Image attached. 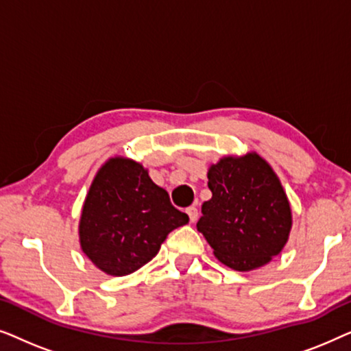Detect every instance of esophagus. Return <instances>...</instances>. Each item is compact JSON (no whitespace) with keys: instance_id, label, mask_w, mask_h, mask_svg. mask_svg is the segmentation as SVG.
I'll use <instances>...</instances> for the list:
<instances>
[{"instance_id":"obj_1","label":"esophagus","mask_w":351,"mask_h":351,"mask_svg":"<svg viewBox=\"0 0 351 351\" xmlns=\"http://www.w3.org/2000/svg\"><path fill=\"white\" fill-rule=\"evenodd\" d=\"M186 214H189L190 222H196V220H198V209H196L195 206H190V208L186 209Z\"/></svg>"}]
</instances>
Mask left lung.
<instances>
[{
	"label": "left lung",
	"mask_w": 351,
	"mask_h": 351,
	"mask_svg": "<svg viewBox=\"0 0 351 351\" xmlns=\"http://www.w3.org/2000/svg\"><path fill=\"white\" fill-rule=\"evenodd\" d=\"M213 198L201 206L196 227L215 257L230 268L249 271L265 265L285 247L291 208L278 177L256 153L223 158L210 166Z\"/></svg>",
	"instance_id": "obj_1"
}]
</instances>
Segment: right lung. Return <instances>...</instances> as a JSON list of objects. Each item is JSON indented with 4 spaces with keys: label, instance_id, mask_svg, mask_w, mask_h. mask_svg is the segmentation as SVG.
Here are the masks:
<instances>
[{
    "label": "right lung",
    "instance_id": "obj_1",
    "mask_svg": "<svg viewBox=\"0 0 351 351\" xmlns=\"http://www.w3.org/2000/svg\"><path fill=\"white\" fill-rule=\"evenodd\" d=\"M189 222L142 165L112 158L86 196L80 222L81 249L100 270L124 276L150 262L167 234Z\"/></svg>",
    "mask_w": 351,
    "mask_h": 351
}]
</instances>
